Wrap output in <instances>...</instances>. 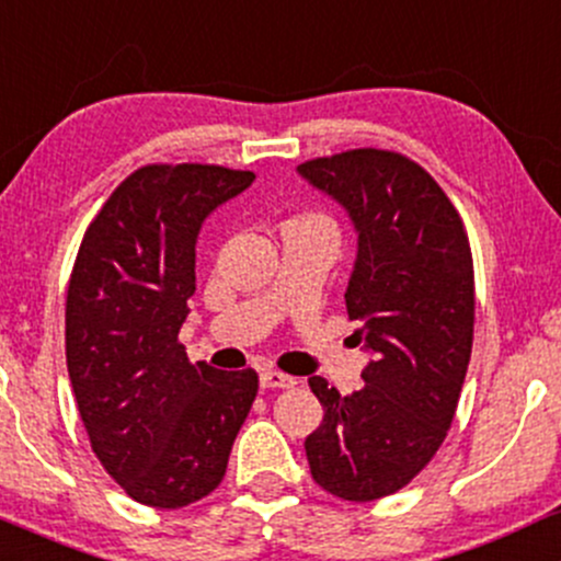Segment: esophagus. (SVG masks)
Segmentation results:
<instances>
[{
  "instance_id": "obj_1",
  "label": "esophagus",
  "mask_w": 561,
  "mask_h": 561,
  "mask_svg": "<svg viewBox=\"0 0 561 561\" xmlns=\"http://www.w3.org/2000/svg\"><path fill=\"white\" fill-rule=\"evenodd\" d=\"M260 383H262V387H267V389H288V387H294V383H297V379L280 374V370H262Z\"/></svg>"
}]
</instances>
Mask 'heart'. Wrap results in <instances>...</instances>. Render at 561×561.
Here are the masks:
<instances>
[{
  "label": "heart",
  "instance_id": "heart-1",
  "mask_svg": "<svg viewBox=\"0 0 561 561\" xmlns=\"http://www.w3.org/2000/svg\"><path fill=\"white\" fill-rule=\"evenodd\" d=\"M286 232H331L333 236V225L323 214H301L286 225Z\"/></svg>",
  "mask_w": 561,
  "mask_h": 561
}]
</instances>
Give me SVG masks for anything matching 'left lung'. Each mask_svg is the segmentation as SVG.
Here are the masks:
<instances>
[{"instance_id":"1","label":"left lung","mask_w":561,"mask_h":561,"mask_svg":"<svg viewBox=\"0 0 561 561\" xmlns=\"http://www.w3.org/2000/svg\"><path fill=\"white\" fill-rule=\"evenodd\" d=\"M357 232L347 291L365 387L310 389L323 424L305 439L312 480L344 501L398 493L443 445L474 336V270L456 206L419 163L360 148L297 167Z\"/></svg>"}]
</instances>
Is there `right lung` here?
I'll list each match as a JSON object with an SVG mask.
<instances>
[{
  "mask_svg": "<svg viewBox=\"0 0 561 561\" xmlns=\"http://www.w3.org/2000/svg\"><path fill=\"white\" fill-rule=\"evenodd\" d=\"M254 172L153 163L84 232L66 301V363L94 456L137 503L180 508L222 482L260 379L191 363L178 342L196 243Z\"/></svg>",
  "mask_w": 561,
  "mask_h": 561,
  "instance_id": "1",
  "label": "right lung"
}]
</instances>
